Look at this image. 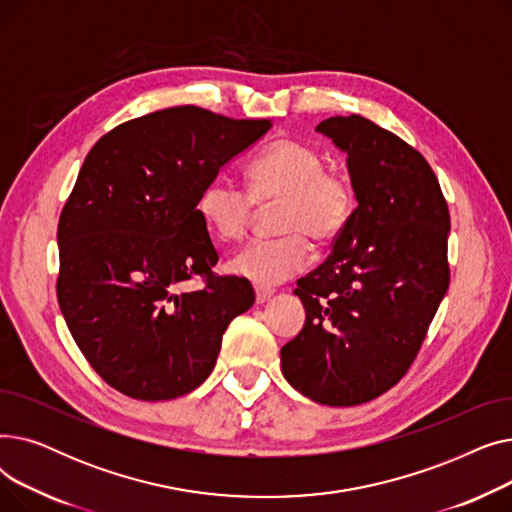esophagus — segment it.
Returning a JSON list of instances; mask_svg holds the SVG:
<instances>
[{"label": "esophagus", "mask_w": 512, "mask_h": 512, "mask_svg": "<svg viewBox=\"0 0 512 512\" xmlns=\"http://www.w3.org/2000/svg\"><path fill=\"white\" fill-rule=\"evenodd\" d=\"M274 297V290L272 288H255V299H257V303L261 305V303H265V301H270Z\"/></svg>", "instance_id": "1"}]
</instances>
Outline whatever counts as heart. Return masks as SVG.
I'll return each mask as SVG.
<instances>
[{"mask_svg":"<svg viewBox=\"0 0 512 512\" xmlns=\"http://www.w3.org/2000/svg\"><path fill=\"white\" fill-rule=\"evenodd\" d=\"M326 159L317 149L278 139L249 168V193L226 178H215L199 197V213L207 230L220 240L240 238L255 220V206L278 205L276 240H253L238 249L228 272L272 288L303 272L311 261L313 238L332 245L353 218L355 193L342 174L324 170Z\"/></svg>","mask_w":512,"mask_h":512,"instance_id":"obj_1","label":"heart"}]
</instances>
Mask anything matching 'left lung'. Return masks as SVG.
Returning <instances> with one entry per match:
<instances>
[{"label": "left lung", "instance_id": "left-lung-1", "mask_svg": "<svg viewBox=\"0 0 512 512\" xmlns=\"http://www.w3.org/2000/svg\"><path fill=\"white\" fill-rule=\"evenodd\" d=\"M346 153L357 209L330 257L297 282L305 326L286 342V382L328 407L390 390L417 357L450 284V213L419 151L363 116L315 128Z\"/></svg>", "mask_w": 512, "mask_h": 512}]
</instances>
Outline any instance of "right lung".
Masks as SVG:
<instances>
[{
  "label": "right lung",
  "mask_w": 512,
  "mask_h": 512,
  "mask_svg": "<svg viewBox=\"0 0 512 512\" xmlns=\"http://www.w3.org/2000/svg\"><path fill=\"white\" fill-rule=\"evenodd\" d=\"M272 128L195 105L116 126L89 151L58 224V303L91 367L137 400L201 386L230 321L255 303L218 263L197 209L205 186ZM203 277L206 288L179 284Z\"/></svg>",
  "instance_id": "add662e5"
}]
</instances>
